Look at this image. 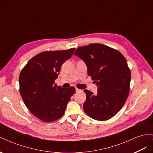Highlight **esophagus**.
I'll list each match as a JSON object with an SVG mask.
<instances>
[{"label":"esophagus","mask_w":153,"mask_h":153,"mask_svg":"<svg viewBox=\"0 0 153 153\" xmlns=\"http://www.w3.org/2000/svg\"><path fill=\"white\" fill-rule=\"evenodd\" d=\"M80 91H81V90H80V89H78V88H76V92H80Z\"/></svg>","instance_id":"esophagus-1"}]
</instances>
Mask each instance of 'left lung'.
Masks as SVG:
<instances>
[{"label":"left lung","mask_w":153,"mask_h":153,"mask_svg":"<svg viewBox=\"0 0 153 153\" xmlns=\"http://www.w3.org/2000/svg\"><path fill=\"white\" fill-rule=\"evenodd\" d=\"M74 55L84 60L88 75L98 86V94L84 90L85 114L97 121H106L124 106L130 90L131 71L118 50L100 43L78 47Z\"/></svg>","instance_id":"left-lung-1"}]
</instances>
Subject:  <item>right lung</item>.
I'll use <instances>...</instances> for the list:
<instances>
[{
    "label": "right lung",
    "instance_id": "1",
    "mask_svg": "<svg viewBox=\"0 0 153 153\" xmlns=\"http://www.w3.org/2000/svg\"><path fill=\"white\" fill-rule=\"evenodd\" d=\"M75 48L45 51L30 59L19 76L23 101L34 116L45 122L61 118L75 88L64 89L54 85L62 64L70 58Z\"/></svg>",
    "mask_w": 153,
    "mask_h": 153
}]
</instances>
